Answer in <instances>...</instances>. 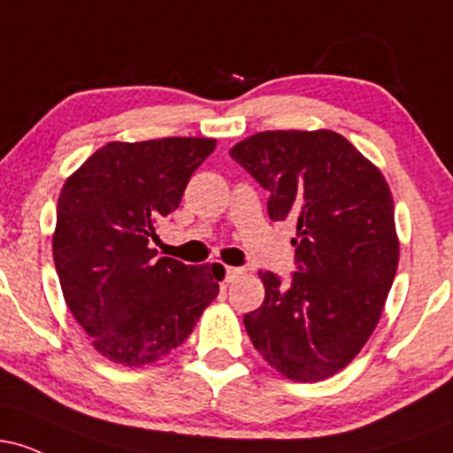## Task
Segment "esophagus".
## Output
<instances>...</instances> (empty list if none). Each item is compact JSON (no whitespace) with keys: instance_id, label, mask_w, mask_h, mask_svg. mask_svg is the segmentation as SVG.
I'll use <instances>...</instances> for the list:
<instances>
[{"instance_id":"34e87169","label":"esophagus","mask_w":453,"mask_h":453,"mask_svg":"<svg viewBox=\"0 0 453 453\" xmlns=\"http://www.w3.org/2000/svg\"><path fill=\"white\" fill-rule=\"evenodd\" d=\"M244 273L242 268H232V266H226V280L227 283H232V280H236L241 274Z\"/></svg>"}]
</instances>
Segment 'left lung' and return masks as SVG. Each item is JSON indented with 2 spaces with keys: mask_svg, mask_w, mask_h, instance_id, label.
<instances>
[{
  "mask_svg": "<svg viewBox=\"0 0 453 453\" xmlns=\"http://www.w3.org/2000/svg\"><path fill=\"white\" fill-rule=\"evenodd\" d=\"M230 157L270 194V219L296 226V273L285 283L259 270L266 296L244 315L249 339L288 379L332 377L366 345L396 277L386 179L330 129L259 132Z\"/></svg>",
  "mask_w": 453,
  "mask_h": 453,
  "instance_id": "1",
  "label": "left lung"
}]
</instances>
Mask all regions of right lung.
Instances as JSON below:
<instances>
[{
	"mask_svg": "<svg viewBox=\"0 0 453 453\" xmlns=\"http://www.w3.org/2000/svg\"><path fill=\"white\" fill-rule=\"evenodd\" d=\"M212 138L108 142L61 189L53 257L64 298L93 347L142 366L183 345L219 294L217 264L187 266L149 247L179 209Z\"/></svg>",
	"mask_w": 453,
	"mask_h": 453,
	"instance_id": "add662e5",
	"label": "right lung"
}]
</instances>
